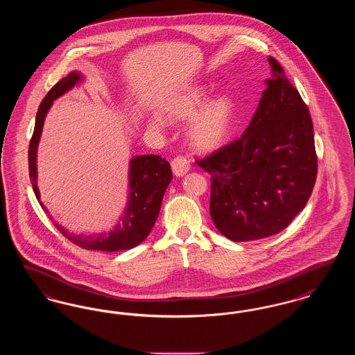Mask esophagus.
Returning <instances> with one entry per match:
<instances>
[{"mask_svg": "<svg viewBox=\"0 0 355 355\" xmlns=\"http://www.w3.org/2000/svg\"><path fill=\"white\" fill-rule=\"evenodd\" d=\"M171 169L173 173L177 175V177H181V175H185L186 173L190 169V162L189 159L184 157V155H178L175 157L173 161H171Z\"/></svg>", "mask_w": 355, "mask_h": 355, "instance_id": "1", "label": "esophagus"}]
</instances>
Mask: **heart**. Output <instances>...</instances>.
Listing matches in <instances>:
<instances>
[{
    "label": "heart",
    "mask_w": 355,
    "mask_h": 355,
    "mask_svg": "<svg viewBox=\"0 0 355 355\" xmlns=\"http://www.w3.org/2000/svg\"><path fill=\"white\" fill-rule=\"evenodd\" d=\"M209 97V92L203 85H193L174 94L162 105V113L169 121L186 122L193 119L189 128V141L200 152L220 148L230 135L236 121V103L230 97L222 96L207 104ZM162 125L164 121L159 117L150 119V126L154 129H159Z\"/></svg>",
    "instance_id": "b5f03b06"
}]
</instances>
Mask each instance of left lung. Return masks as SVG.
Masks as SVG:
<instances>
[{"label": "left lung", "instance_id": "obj_1", "mask_svg": "<svg viewBox=\"0 0 355 355\" xmlns=\"http://www.w3.org/2000/svg\"><path fill=\"white\" fill-rule=\"evenodd\" d=\"M259 105L241 138L197 159L211 177L210 216L236 242L274 236L304 210L317 178L313 122L301 94L269 57Z\"/></svg>", "mask_w": 355, "mask_h": 355}]
</instances>
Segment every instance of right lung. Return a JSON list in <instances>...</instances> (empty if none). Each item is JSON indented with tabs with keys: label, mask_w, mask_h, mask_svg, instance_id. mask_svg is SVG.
Segmentation results:
<instances>
[{
	"label": "right lung",
	"mask_w": 355,
	"mask_h": 355,
	"mask_svg": "<svg viewBox=\"0 0 355 355\" xmlns=\"http://www.w3.org/2000/svg\"><path fill=\"white\" fill-rule=\"evenodd\" d=\"M81 76L77 71H71L65 78L60 80L49 90L45 98L41 102L33 135L29 144V177L33 186L34 194L40 201V191L37 187V145L42 132L44 119L49 110L53 101L62 96L69 89L80 81ZM173 178L170 164L161 158V155L148 154L135 157L130 162V198L126 207L122 225H119L110 233H102L97 236H74L67 229L57 225V229L62 236H67L74 245L86 250H100V252H119L128 250L139 245L149 233L157 220L161 202L165 190ZM41 207L48 213L46 207L40 201ZM49 214V213H48ZM51 218V216H49Z\"/></svg>",
	"instance_id": "1"
}]
</instances>
